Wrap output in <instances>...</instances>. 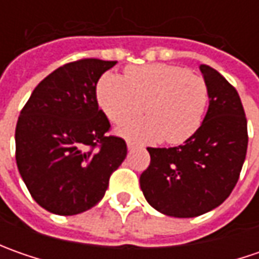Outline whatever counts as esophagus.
Instances as JSON below:
<instances>
[{"label": "esophagus", "mask_w": 259, "mask_h": 259, "mask_svg": "<svg viewBox=\"0 0 259 259\" xmlns=\"http://www.w3.org/2000/svg\"><path fill=\"white\" fill-rule=\"evenodd\" d=\"M126 147H128V150H130V151H133V150L135 148V144L134 143H131V141H126Z\"/></svg>", "instance_id": "1"}]
</instances>
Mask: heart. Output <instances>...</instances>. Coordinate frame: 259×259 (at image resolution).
<instances>
[{
	"label": "heart",
	"instance_id": "heart-1",
	"mask_svg": "<svg viewBox=\"0 0 259 259\" xmlns=\"http://www.w3.org/2000/svg\"><path fill=\"white\" fill-rule=\"evenodd\" d=\"M96 102L116 133L138 144L164 140L182 144L202 126L209 104V88L203 77L186 67L165 63L134 66L124 79L105 73L96 85ZM145 106V118L126 121Z\"/></svg>",
	"mask_w": 259,
	"mask_h": 259
}]
</instances>
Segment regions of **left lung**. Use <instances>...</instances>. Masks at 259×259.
Returning <instances> with one entry per match:
<instances>
[{
	"instance_id": "8db88e82",
	"label": "left lung",
	"mask_w": 259,
	"mask_h": 259,
	"mask_svg": "<svg viewBox=\"0 0 259 259\" xmlns=\"http://www.w3.org/2000/svg\"><path fill=\"white\" fill-rule=\"evenodd\" d=\"M209 88V108L199 131L184 144L151 148L140 177L147 202L173 218H194L228 199L239 179L248 147L244 106L218 70L200 65Z\"/></svg>"
}]
</instances>
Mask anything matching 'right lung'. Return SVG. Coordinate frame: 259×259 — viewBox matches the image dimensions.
<instances>
[{
	"instance_id": "1",
	"label": "right lung",
	"mask_w": 259,
	"mask_h": 259,
	"mask_svg": "<svg viewBox=\"0 0 259 259\" xmlns=\"http://www.w3.org/2000/svg\"><path fill=\"white\" fill-rule=\"evenodd\" d=\"M116 62L82 59L35 86L15 126V160L31 197L62 216L101 202L109 177L126 157L122 138L96 102L99 77Z\"/></svg>"
}]
</instances>
